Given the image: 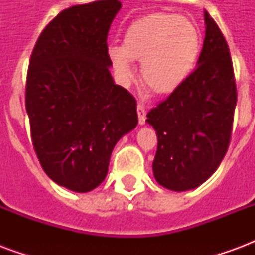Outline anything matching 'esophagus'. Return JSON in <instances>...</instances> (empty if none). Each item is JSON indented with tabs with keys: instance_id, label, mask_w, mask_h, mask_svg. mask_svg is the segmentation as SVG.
Instances as JSON below:
<instances>
[{
	"instance_id": "1",
	"label": "esophagus",
	"mask_w": 255,
	"mask_h": 255,
	"mask_svg": "<svg viewBox=\"0 0 255 255\" xmlns=\"http://www.w3.org/2000/svg\"><path fill=\"white\" fill-rule=\"evenodd\" d=\"M136 111H138V117H139V124H144L146 123V106L139 102L136 106Z\"/></svg>"
}]
</instances>
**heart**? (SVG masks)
<instances>
[{
    "label": "heart",
    "mask_w": 255,
    "mask_h": 255,
    "mask_svg": "<svg viewBox=\"0 0 255 255\" xmlns=\"http://www.w3.org/2000/svg\"><path fill=\"white\" fill-rule=\"evenodd\" d=\"M199 52L201 34L191 20L158 12L128 25L123 45L108 46V58L123 84L135 78V60L142 61L143 83L154 93L169 94L187 80Z\"/></svg>",
    "instance_id": "b5f03b06"
}]
</instances>
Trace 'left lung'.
Masks as SVG:
<instances>
[{"label": "left lung", "mask_w": 255, "mask_h": 255, "mask_svg": "<svg viewBox=\"0 0 255 255\" xmlns=\"http://www.w3.org/2000/svg\"><path fill=\"white\" fill-rule=\"evenodd\" d=\"M205 23L198 67L146 119L158 142L155 180L172 191L206 182L221 164L232 135L238 91L230 47L208 12Z\"/></svg>", "instance_id": "8db88e82"}]
</instances>
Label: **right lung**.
I'll use <instances>...</instances> for the list:
<instances>
[{"label":"right lung","instance_id":"add662e5","mask_svg":"<svg viewBox=\"0 0 255 255\" xmlns=\"http://www.w3.org/2000/svg\"><path fill=\"white\" fill-rule=\"evenodd\" d=\"M120 8L101 0L64 9L31 53L25 109L32 146L47 176L76 192L104 182L115 144L138 124L136 100L109 72L106 41Z\"/></svg>","mask_w":255,"mask_h":255}]
</instances>
